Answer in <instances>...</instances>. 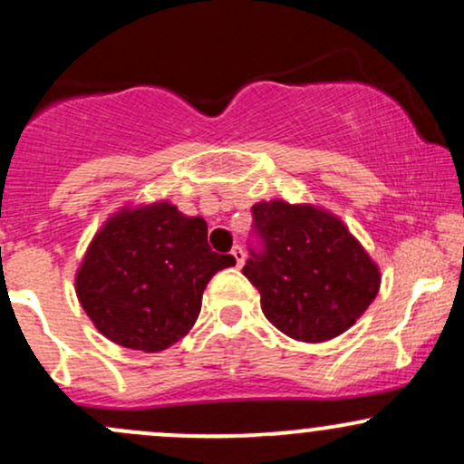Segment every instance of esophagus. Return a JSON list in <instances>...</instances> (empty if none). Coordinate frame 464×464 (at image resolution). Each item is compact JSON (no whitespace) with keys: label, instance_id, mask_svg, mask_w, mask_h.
I'll use <instances>...</instances> for the list:
<instances>
[{"label":"esophagus","instance_id":"34e87169","mask_svg":"<svg viewBox=\"0 0 464 464\" xmlns=\"http://www.w3.org/2000/svg\"><path fill=\"white\" fill-rule=\"evenodd\" d=\"M231 255H233V259H236L237 266H242L244 264V257H246V255H244V248L242 246H233Z\"/></svg>","mask_w":464,"mask_h":464}]
</instances>
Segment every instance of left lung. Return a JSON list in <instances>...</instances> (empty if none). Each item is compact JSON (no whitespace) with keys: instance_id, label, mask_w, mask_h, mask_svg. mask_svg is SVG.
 <instances>
[{"instance_id":"8db88e82","label":"left lung","mask_w":464,"mask_h":464,"mask_svg":"<svg viewBox=\"0 0 464 464\" xmlns=\"http://www.w3.org/2000/svg\"><path fill=\"white\" fill-rule=\"evenodd\" d=\"M262 250L242 268L264 316L301 343L344 334L380 292V268L332 211L270 200L253 205Z\"/></svg>"}]
</instances>
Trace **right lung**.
Segmentation results:
<instances>
[{
  "label": "right lung",
  "instance_id": "add662e5",
  "mask_svg": "<svg viewBox=\"0 0 464 464\" xmlns=\"http://www.w3.org/2000/svg\"><path fill=\"white\" fill-rule=\"evenodd\" d=\"M228 266L236 259L209 248L200 216L168 200L121 207L89 244L76 295L111 343L157 353L188 335L207 284Z\"/></svg>",
  "mask_w": 464,
  "mask_h": 464
}]
</instances>
